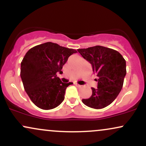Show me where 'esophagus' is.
<instances>
[{"mask_svg": "<svg viewBox=\"0 0 146 146\" xmlns=\"http://www.w3.org/2000/svg\"><path fill=\"white\" fill-rule=\"evenodd\" d=\"M75 84V86H78V87H81V86H82L81 85L78 84Z\"/></svg>", "mask_w": 146, "mask_h": 146, "instance_id": "obj_1", "label": "esophagus"}]
</instances>
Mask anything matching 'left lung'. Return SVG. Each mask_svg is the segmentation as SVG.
<instances>
[{
  "mask_svg": "<svg viewBox=\"0 0 146 146\" xmlns=\"http://www.w3.org/2000/svg\"><path fill=\"white\" fill-rule=\"evenodd\" d=\"M81 56L90 63L98 77V88H91L92 95L82 101L95 109H101L113 102L121 91L126 74L125 60L118 51L102 46L79 48Z\"/></svg>",
  "mask_w": 146,
  "mask_h": 146,
  "instance_id": "8db88e82",
  "label": "left lung"
}]
</instances>
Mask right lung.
I'll return each mask as SVG.
<instances>
[{"mask_svg":"<svg viewBox=\"0 0 146 146\" xmlns=\"http://www.w3.org/2000/svg\"><path fill=\"white\" fill-rule=\"evenodd\" d=\"M77 51L51 42L37 45L27 52L21 62V77L24 88L36 106L50 110L58 106L64 100L66 87L57 77L62 73L68 57Z\"/></svg>","mask_w":146,"mask_h":146,"instance_id":"obj_1","label":"right lung"}]
</instances>
